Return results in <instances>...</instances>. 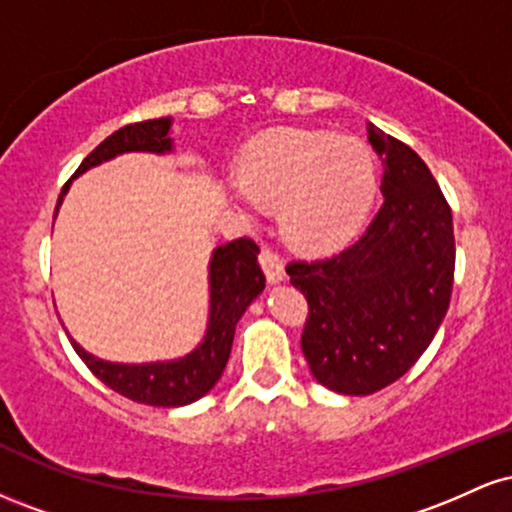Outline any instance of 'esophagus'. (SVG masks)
<instances>
[{"label":"esophagus","instance_id":"esophagus-1","mask_svg":"<svg viewBox=\"0 0 512 512\" xmlns=\"http://www.w3.org/2000/svg\"><path fill=\"white\" fill-rule=\"evenodd\" d=\"M260 264L264 269V276H267L269 284H279V281L286 279L284 272V260L272 248H262L260 252Z\"/></svg>","mask_w":512,"mask_h":512}]
</instances>
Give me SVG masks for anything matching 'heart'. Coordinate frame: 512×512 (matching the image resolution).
<instances>
[{
    "instance_id": "1",
    "label": "heart",
    "mask_w": 512,
    "mask_h": 512,
    "mask_svg": "<svg viewBox=\"0 0 512 512\" xmlns=\"http://www.w3.org/2000/svg\"><path fill=\"white\" fill-rule=\"evenodd\" d=\"M231 192L248 207L279 209V231L291 248L327 252L366 221L375 197L368 146L330 132L286 129L264 137L240 168Z\"/></svg>"
}]
</instances>
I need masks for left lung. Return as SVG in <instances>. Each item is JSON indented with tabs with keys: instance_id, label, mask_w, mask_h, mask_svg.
<instances>
[{
	"instance_id": "obj_1",
	"label": "left lung",
	"mask_w": 512,
	"mask_h": 512,
	"mask_svg": "<svg viewBox=\"0 0 512 512\" xmlns=\"http://www.w3.org/2000/svg\"><path fill=\"white\" fill-rule=\"evenodd\" d=\"M383 161V207L349 248L286 274L308 298L301 349L339 395H373L402 378L436 337L455 274L452 211L416 151L368 122Z\"/></svg>"
}]
</instances>
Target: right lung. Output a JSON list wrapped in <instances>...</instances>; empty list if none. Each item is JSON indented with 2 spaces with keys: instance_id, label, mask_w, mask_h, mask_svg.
Here are the masks:
<instances>
[{
  "instance_id": "add662e5",
  "label": "right lung",
  "mask_w": 512,
  "mask_h": 512,
  "mask_svg": "<svg viewBox=\"0 0 512 512\" xmlns=\"http://www.w3.org/2000/svg\"><path fill=\"white\" fill-rule=\"evenodd\" d=\"M170 129H173L170 117L134 122V125L117 129L81 161L74 178L105 161H113L115 156L132 154V151L158 156L170 154L173 151ZM72 180L62 187L55 216ZM257 255H260V248L250 238L231 240V243L219 245L211 252L207 332L190 354L170 358V361L115 363L88 354L84 346L76 344V339L67 332L69 342L101 383L132 399V402L151 404V407H185V404L197 402L219 383L228 356H231L238 320L248 310V305L264 291V274Z\"/></svg>"
}]
</instances>
